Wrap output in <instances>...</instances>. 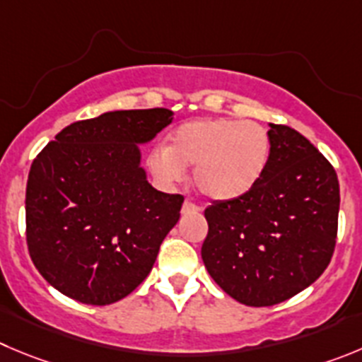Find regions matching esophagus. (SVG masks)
<instances>
[{"label":"esophagus","mask_w":362,"mask_h":362,"mask_svg":"<svg viewBox=\"0 0 362 362\" xmlns=\"http://www.w3.org/2000/svg\"><path fill=\"white\" fill-rule=\"evenodd\" d=\"M198 211H200V209H198L194 204H191L189 200H185L184 205H182V212H184V214H191V212H198Z\"/></svg>","instance_id":"obj_1"}]
</instances>
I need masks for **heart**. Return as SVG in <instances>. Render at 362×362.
<instances>
[{
    "mask_svg": "<svg viewBox=\"0 0 362 362\" xmlns=\"http://www.w3.org/2000/svg\"><path fill=\"white\" fill-rule=\"evenodd\" d=\"M272 153V139L262 124L238 119H194L175 128L164 150L150 155L157 178L177 182L192 170L198 191L212 202L245 197L262 178Z\"/></svg>",
    "mask_w": 362,
    "mask_h": 362,
    "instance_id": "1",
    "label": "heart"
}]
</instances>
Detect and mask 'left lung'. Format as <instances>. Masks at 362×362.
Instances as JSON below:
<instances>
[{
	"label": "left lung",
	"mask_w": 362,
	"mask_h": 362,
	"mask_svg": "<svg viewBox=\"0 0 362 362\" xmlns=\"http://www.w3.org/2000/svg\"><path fill=\"white\" fill-rule=\"evenodd\" d=\"M272 153L245 197L205 209L202 259L223 291L250 307L284 302L309 288L332 259L339 182L302 134L269 123Z\"/></svg>",
	"instance_id": "left-lung-1"
}]
</instances>
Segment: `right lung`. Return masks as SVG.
I'll return each instance as SVG.
<instances>
[{
  "label": "right lung",
  "instance_id": "obj_1",
  "mask_svg": "<svg viewBox=\"0 0 362 362\" xmlns=\"http://www.w3.org/2000/svg\"><path fill=\"white\" fill-rule=\"evenodd\" d=\"M171 121L168 109L105 112L64 128L32 162L26 243L62 295L109 305L151 272L184 197L151 187L139 144Z\"/></svg>",
  "mask_w": 362,
  "mask_h": 362
}]
</instances>
